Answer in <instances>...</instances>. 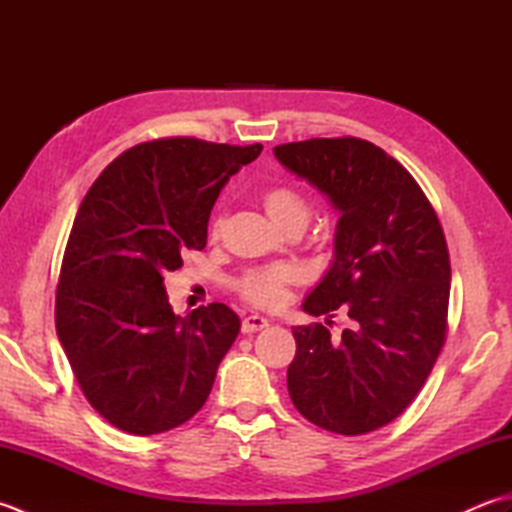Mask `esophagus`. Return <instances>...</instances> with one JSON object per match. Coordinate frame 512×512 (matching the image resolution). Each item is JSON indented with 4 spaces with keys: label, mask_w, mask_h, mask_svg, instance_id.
Here are the masks:
<instances>
[{
    "label": "esophagus",
    "mask_w": 512,
    "mask_h": 512,
    "mask_svg": "<svg viewBox=\"0 0 512 512\" xmlns=\"http://www.w3.org/2000/svg\"><path fill=\"white\" fill-rule=\"evenodd\" d=\"M268 325V319L259 317V314H248V317H244L242 321V334H255L262 328H266Z\"/></svg>",
    "instance_id": "34e87169"
}]
</instances>
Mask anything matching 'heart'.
Returning <instances> with one entry per match:
<instances>
[{
    "mask_svg": "<svg viewBox=\"0 0 512 512\" xmlns=\"http://www.w3.org/2000/svg\"><path fill=\"white\" fill-rule=\"evenodd\" d=\"M262 204L277 226L284 231H303L312 217V202L303 191L281 184L264 191ZM226 217L217 213L211 220V237H220ZM303 281V273L295 266H264L250 268L246 273L235 279V292L246 303L259 310H279L284 308L290 299V290Z\"/></svg>",
    "mask_w": 512,
    "mask_h": 512,
    "instance_id": "heart-1",
    "label": "heart"
}]
</instances>
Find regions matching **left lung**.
I'll return each mask as SVG.
<instances>
[{
    "label": "left lung",
    "mask_w": 512,
    "mask_h": 512,
    "mask_svg": "<svg viewBox=\"0 0 512 512\" xmlns=\"http://www.w3.org/2000/svg\"><path fill=\"white\" fill-rule=\"evenodd\" d=\"M277 160L341 211L334 264L303 310L352 325L292 328V405L317 427L363 436L405 411L447 341L451 262L427 195L396 158L363 138L277 145Z\"/></svg>",
    "instance_id": "1"
}]
</instances>
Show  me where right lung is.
Returning <instances> with one entry per match:
<instances>
[{
    "instance_id": "right-lung-1",
    "label": "right lung",
    "mask_w": 512,
    "mask_h": 512,
    "mask_svg": "<svg viewBox=\"0 0 512 512\" xmlns=\"http://www.w3.org/2000/svg\"><path fill=\"white\" fill-rule=\"evenodd\" d=\"M262 149L193 136L147 140L85 193L65 244L54 323L83 396L116 429H176L209 398L239 317L224 303L176 317L165 275L187 250L206 246L217 195Z\"/></svg>"
}]
</instances>
